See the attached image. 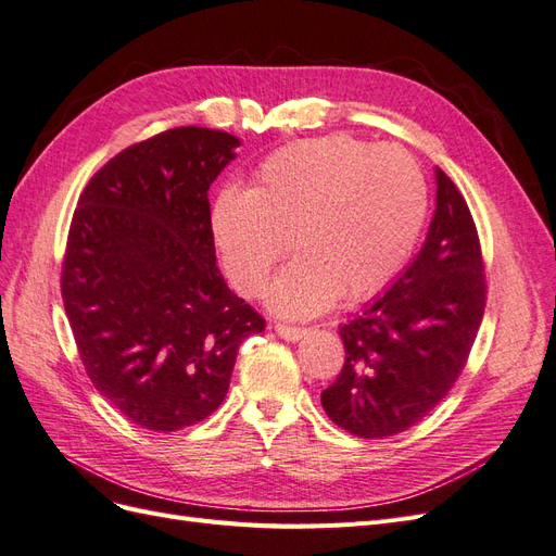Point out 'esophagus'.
<instances>
[{
	"label": "esophagus",
	"instance_id": "1",
	"mask_svg": "<svg viewBox=\"0 0 556 556\" xmlns=\"http://www.w3.org/2000/svg\"><path fill=\"white\" fill-rule=\"evenodd\" d=\"M276 333L285 341H301L308 333L304 327H290V325H276Z\"/></svg>",
	"mask_w": 556,
	"mask_h": 556
}]
</instances>
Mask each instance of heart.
<instances>
[{
	"label": "heart",
	"instance_id": "b5f03b06",
	"mask_svg": "<svg viewBox=\"0 0 556 556\" xmlns=\"http://www.w3.org/2000/svg\"><path fill=\"white\" fill-rule=\"evenodd\" d=\"M427 217V182L399 146L325 137L268 155L250 190L225 188L213 206V237L237 288L257 296L288 252L271 306L290 317L362 301L390 282Z\"/></svg>",
	"mask_w": 556,
	"mask_h": 556
}]
</instances>
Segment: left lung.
I'll list each match as a JSON object with an SVG mask.
<instances>
[{"label":"left lung","instance_id":"obj_1","mask_svg":"<svg viewBox=\"0 0 556 556\" xmlns=\"http://www.w3.org/2000/svg\"><path fill=\"white\" fill-rule=\"evenodd\" d=\"M422 250L371 306L341 327L345 362L323 392L331 422L387 439L425 419L462 376L484 315L480 237L464 194L435 169Z\"/></svg>","mask_w":556,"mask_h":556}]
</instances>
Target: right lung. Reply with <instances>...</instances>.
<instances>
[{
	"label": "right lung",
	"mask_w": 556,
	"mask_h": 556,
	"mask_svg": "<svg viewBox=\"0 0 556 556\" xmlns=\"http://www.w3.org/2000/svg\"><path fill=\"white\" fill-rule=\"evenodd\" d=\"M237 146L206 127L160 131L109 160L72 217L60 285L80 362L150 431L206 419L266 325L215 266L208 190Z\"/></svg>",
	"instance_id": "add662e5"
}]
</instances>
